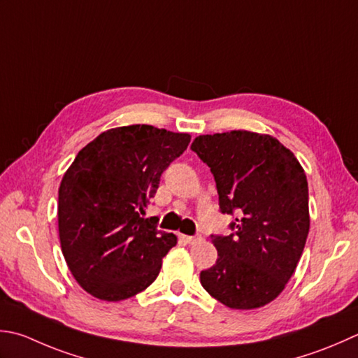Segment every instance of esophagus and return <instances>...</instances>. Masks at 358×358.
Segmentation results:
<instances>
[{
	"mask_svg": "<svg viewBox=\"0 0 358 358\" xmlns=\"http://www.w3.org/2000/svg\"><path fill=\"white\" fill-rule=\"evenodd\" d=\"M181 237H183V239H185L189 245H194V243H197V242L201 241V236H181Z\"/></svg>",
	"mask_w": 358,
	"mask_h": 358,
	"instance_id": "34e87169",
	"label": "esophagus"
}]
</instances>
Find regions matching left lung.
Segmentation results:
<instances>
[{"label":"left lung","instance_id":"left-lung-1","mask_svg":"<svg viewBox=\"0 0 358 358\" xmlns=\"http://www.w3.org/2000/svg\"><path fill=\"white\" fill-rule=\"evenodd\" d=\"M191 149L211 169L234 234L213 236L217 261L200 273L209 295L251 310L276 299L295 273L310 227L303 166L275 136L248 130L200 135Z\"/></svg>","mask_w":358,"mask_h":358}]
</instances>
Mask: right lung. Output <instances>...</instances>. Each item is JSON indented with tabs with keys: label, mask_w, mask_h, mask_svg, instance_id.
Instances as JSON below:
<instances>
[{
	"label": "right lung",
	"mask_w": 358,
	"mask_h": 358,
	"mask_svg": "<svg viewBox=\"0 0 358 358\" xmlns=\"http://www.w3.org/2000/svg\"><path fill=\"white\" fill-rule=\"evenodd\" d=\"M189 133L135 124L101 133L77 153L59 187L63 257L83 290L116 303L155 281L177 236L143 219L161 173L186 150Z\"/></svg>",
	"instance_id": "right-lung-1"
}]
</instances>
